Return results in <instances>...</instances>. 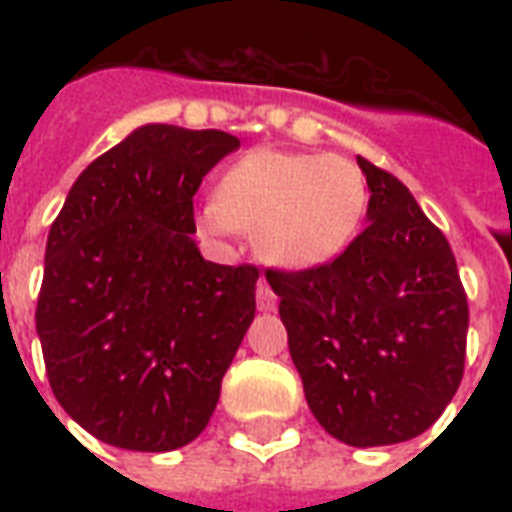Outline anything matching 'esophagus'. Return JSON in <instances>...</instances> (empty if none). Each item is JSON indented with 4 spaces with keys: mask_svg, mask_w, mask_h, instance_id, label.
I'll list each match as a JSON object with an SVG mask.
<instances>
[{
    "mask_svg": "<svg viewBox=\"0 0 512 512\" xmlns=\"http://www.w3.org/2000/svg\"><path fill=\"white\" fill-rule=\"evenodd\" d=\"M276 303H279V297H276V292L271 289V284L265 279L257 281V308H260V311H273Z\"/></svg>",
    "mask_w": 512,
    "mask_h": 512,
    "instance_id": "34e87169",
    "label": "esophagus"
}]
</instances>
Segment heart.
<instances>
[{"instance_id":"heart-1","label":"heart","mask_w":512,"mask_h":512,"mask_svg":"<svg viewBox=\"0 0 512 512\" xmlns=\"http://www.w3.org/2000/svg\"><path fill=\"white\" fill-rule=\"evenodd\" d=\"M366 207L364 172L345 156L257 148L223 172L199 223L215 236L255 233L265 263L313 271L356 241Z\"/></svg>"}]
</instances>
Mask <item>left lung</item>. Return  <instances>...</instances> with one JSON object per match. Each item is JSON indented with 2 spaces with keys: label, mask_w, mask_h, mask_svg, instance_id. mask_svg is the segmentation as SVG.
<instances>
[{
  "label": "left lung",
  "mask_w": 512,
  "mask_h": 512,
  "mask_svg": "<svg viewBox=\"0 0 512 512\" xmlns=\"http://www.w3.org/2000/svg\"><path fill=\"white\" fill-rule=\"evenodd\" d=\"M366 225L335 263L268 271L313 417L348 446L420 436L460 388L468 297L452 247L398 177L358 156Z\"/></svg>",
  "instance_id": "8db88e82"
}]
</instances>
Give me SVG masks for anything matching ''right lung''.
I'll use <instances>...</instances> for the list:
<instances>
[{"instance_id":"obj_1","label":"right lung","mask_w":512,"mask_h":512,"mask_svg":"<svg viewBox=\"0 0 512 512\" xmlns=\"http://www.w3.org/2000/svg\"><path fill=\"white\" fill-rule=\"evenodd\" d=\"M239 138L143 124L76 177L44 252L36 335L58 404L130 452L207 428L249 324L255 265L204 260L193 193Z\"/></svg>"}]
</instances>
